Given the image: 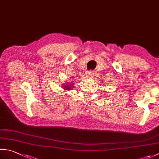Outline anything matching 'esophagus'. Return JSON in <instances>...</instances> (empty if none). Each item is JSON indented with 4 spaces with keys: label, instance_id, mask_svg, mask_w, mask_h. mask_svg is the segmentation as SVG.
Wrapping results in <instances>:
<instances>
[{
    "label": "esophagus",
    "instance_id": "1",
    "mask_svg": "<svg viewBox=\"0 0 159 159\" xmlns=\"http://www.w3.org/2000/svg\"><path fill=\"white\" fill-rule=\"evenodd\" d=\"M93 76H94V72L92 71H88L87 72V76L88 78H92Z\"/></svg>",
    "mask_w": 159,
    "mask_h": 159
}]
</instances>
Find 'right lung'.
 Here are the masks:
<instances>
[{"label":"right lung","instance_id":"right-lung-1","mask_svg":"<svg viewBox=\"0 0 159 159\" xmlns=\"http://www.w3.org/2000/svg\"><path fill=\"white\" fill-rule=\"evenodd\" d=\"M70 86H71V84H70V85H68L65 86V87H64V89H66L67 90V89H70L71 88H72V87H70Z\"/></svg>","mask_w":159,"mask_h":159}]
</instances>
